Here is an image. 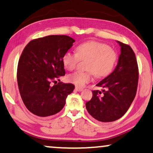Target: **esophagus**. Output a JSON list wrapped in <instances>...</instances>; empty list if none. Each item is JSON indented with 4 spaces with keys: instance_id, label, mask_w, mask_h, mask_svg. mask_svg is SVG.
<instances>
[{
    "instance_id": "1",
    "label": "esophagus",
    "mask_w": 153,
    "mask_h": 153,
    "mask_svg": "<svg viewBox=\"0 0 153 153\" xmlns=\"http://www.w3.org/2000/svg\"><path fill=\"white\" fill-rule=\"evenodd\" d=\"M76 91H78V92H80V91H82L83 90V89L82 88H81V87H76Z\"/></svg>"
}]
</instances>
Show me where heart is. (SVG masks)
Wrapping results in <instances>:
<instances>
[{"label": "heart", "mask_w": 153, "mask_h": 153, "mask_svg": "<svg viewBox=\"0 0 153 153\" xmlns=\"http://www.w3.org/2000/svg\"><path fill=\"white\" fill-rule=\"evenodd\" d=\"M88 60L87 71H76L69 74L67 79L77 87H84L92 79L93 75L98 78L108 76L112 71L117 59V53L107 45L96 41H87L76 47V53L67 51L62 57V63L68 71L76 67L79 59Z\"/></svg>", "instance_id": "b5f03b06"}]
</instances>
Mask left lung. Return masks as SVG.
<instances>
[{"label": "left lung", "mask_w": 153, "mask_h": 153, "mask_svg": "<svg viewBox=\"0 0 153 153\" xmlns=\"http://www.w3.org/2000/svg\"><path fill=\"white\" fill-rule=\"evenodd\" d=\"M117 43L120 46L117 66L96 85L105 89L92 91V98L86 103L89 114L101 122L114 121L121 118L137 93L139 69L136 56L130 46L118 41Z\"/></svg>", "instance_id": "left-lung-1"}]
</instances>
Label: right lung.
I'll return each mask as SVG.
<instances>
[{"label":"right lung","instance_id":"right-lung-1","mask_svg":"<svg viewBox=\"0 0 153 153\" xmlns=\"http://www.w3.org/2000/svg\"><path fill=\"white\" fill-rule=\"evenodd\" d=\"M75 42L66 35H50L36 39L25 47L17 68V82L23 102L34 115L47 117L63 109L73 84L58 82L65 75L62 57Z\"/></svg>","mask_w":153,"mask_h":153}]
</instances>
